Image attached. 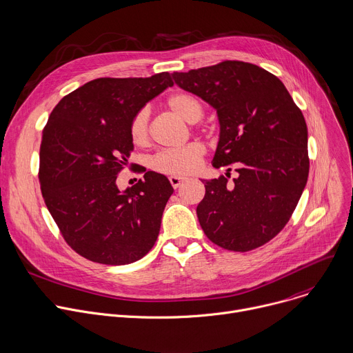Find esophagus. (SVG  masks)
<instances>
[{"mask_svg":"<svg viewBox=\"0 0 353 353\" xmlns=\"http://www.w3.org/2000/svg\"><path fill=\"white\" fill-rule=\"evenodd\" d=\"M189 181V178H186V176H178V175H171L170 176V182H171V185L175 188V189H178L182 183H185V182H188Z\"/></svg>","mask_w":353,"mask_h":353,"instance_id":"34e87169","label":"esophagus"}]
</instances>
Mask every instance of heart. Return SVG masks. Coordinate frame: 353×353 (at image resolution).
I'll use <instances>...</instances> for the list:
<instances>
[{"label": "heart", "instance_id": "obj_1", "mask_svg": "<svg viewBox=\"0 0 353 353\" xmlns=\"http://www.w3.org/2000/svg\"><path fill=\"white\" fill-rule=\"evenodd\" d=\"M170 110L183 121L193 123L203 115L201 104L190 94L176 93L167 101ZM130 140L134 146H145L149 140V112L140 110L132 119L129 126ZM204 148L200 143H189L179 149L164 150L153 160V167L159 172L167 175H189L199 170Z\"/></svg>", "mask_w": 353, "mask_h": 353}]
</instances>
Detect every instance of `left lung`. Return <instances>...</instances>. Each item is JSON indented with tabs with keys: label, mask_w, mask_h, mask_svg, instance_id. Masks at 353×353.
Returning <instances> with one entry per match:
<instances>
[{
	"label": "left lung",
	"mask_w": 353,
	"mask_h": 353,
	"mask_svg": "<svg viewBox=\"0 0 353 353\" xmlns=\"http://www.w3.org/2000/svg\"><path fill=\"white\" fill-rule=\"evenodd\" d=\"M172 78L217 112L213 167H238L232 183L225 176L203 181L196 213L205 236L234 252L267 243L290 221L307 182L302 111L283 82L249 62L224 61Z\"/></svg>",
	"instance_id": "1"
}]
</instances>
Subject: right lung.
<instances>
[{"mask_svg":"<svg viewBox=\"0 0 353 353\" xmlns=\"http://www.w3.org/2000/svg\"><path fill=\"white\" fill-rule=\"evenodd\" d=\"M172 85L167 72L100 78L65 96L50 114L41 136L40 189L68 245L92 261L129 264L157 241L174 193L168 178L148 171L119 190L117 175L133 152V117Z\"/></svg>","mask_w":353,"mask_h":353,"instance_id":"right-lung-1","label":"right lung"}]
</instances>
